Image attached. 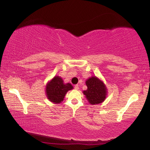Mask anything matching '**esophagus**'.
Segmentation results:
<instances>
[{"label": "esophagus", "mask_w": 150, "mask_h": 150, "mask_svg": "<svg viewBox=\"0 0 150 150\" xmlns=\"http://www.w3.org/2000/svg\"><path fill=\"white\" fill-rule=\"evenodd\" d=\"M74 87H75V89H79V85H75Z\"/></svg>", "instance_id": "esophagus-1"}]
</instances>
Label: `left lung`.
<instances>
[{"instance_id": "8db88e82", "label": "left lung", "mask_w": 150, "mask_h": 150, "mask_svg": "<svg viewBox=\"0 0 150 150\" xmlns=\"http://www.w3.org/2000/svg\"><path fill=\"white\" fill-rule=\"evenodd\" d=\"M87 89L83 91L87 100L91 105L103 102L106 95V88L102 81L97 77H92L86 81Z\"/></svg>"}]
</instances>
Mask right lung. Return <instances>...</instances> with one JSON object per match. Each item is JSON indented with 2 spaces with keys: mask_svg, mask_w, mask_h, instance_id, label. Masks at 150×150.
<instances>
[{
  "mask_svg": "<svg viewBox=\"0 0 150 150\" xmlns=\"http://www.w3.org/2000/svg\"><path fill=\"white\" fill-rule=\"evenodd\" d=\"M72 88L73 86L70 83L64 84L62 79L56 76L48 83L45 90L48 99L57 104L63 101L65 94Z\"/></svg>",
  "mask_w": 150,
  "mask_h": 150,
  "instance_id": "right-lung-1",
  "label": "right lung"
}]
</instances>
